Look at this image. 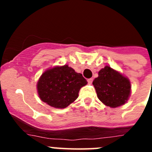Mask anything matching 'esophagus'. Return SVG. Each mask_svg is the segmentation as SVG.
Returning <instances> with one entry per match:
<instances>
[{
  "mask_svg": "<svg viewBox=\"0 0 152 152\" xmlns=\"http://www.w3.org/2000/svg\"><path fill=\"white\" fill-rule=\"evenodd\" d=\"M88 84H92V82H93V78H89V79H88Z\"/></svg>",
  "mask_w": 152,
  "mask_h": 152,
  "instance_id": "esophagus-1",
  "label": "esophagus"
}]
</instances>
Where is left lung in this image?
I'll list each match as a JSON object with an SVG mask.
<instances>
[{"label": "left lung", "instance_id": "1", "mask_svg": "<svg viewBox=\"0 0 152 152\" xmlns=\"http://www.w3.org/2000/svg\"><path fill=\"white\" fill-rule=\"evenodd\" d=\"M93 84L99 100L112 108L125 104L131 93L129 80L107 65L98 72Z\"/></svg>", "mask_w": 152, "mask_h": 152}]
</instances>
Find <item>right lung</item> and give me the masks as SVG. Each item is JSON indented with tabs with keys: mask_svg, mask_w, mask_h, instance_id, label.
Segmentation results:
<instances>
[{
	"mask_svg": "<svg viewBox=\"0 0 152 152\" xmlns=\"http://www.w3.org/2000/svg\"><path fill=\"white\" fill-rule=\"evenodd\" d=\"M87 84L81 74L65 64L46 70L39 79L37 91L44 103L63 109L77 99L80 89Z\"/></svg>",
	"mask_w": 152,
	"mask_h": 152,
	"instance_id": "right-lung-1",
	"label": "right lung"
}]
</instances>
